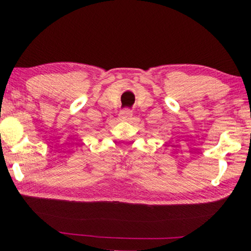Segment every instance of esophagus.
I'll use <instances>...</instances> for the list:
<instances>
[{"instance_id": "1", "label": "esophagus", "mask_w": 251, "mask_h": 251, "mask_svg": "<svg viewBox=\"0 0 251 251\" xmlns=\"http://www.w3.org/2000/svg\"><path fill=\"white\" fill-rule=\"evenodd\" d=\"M132 118V113L129 111V109H125V111L120 112V119L122 120V121H130Z\"/></svg>"}]
</instances>
